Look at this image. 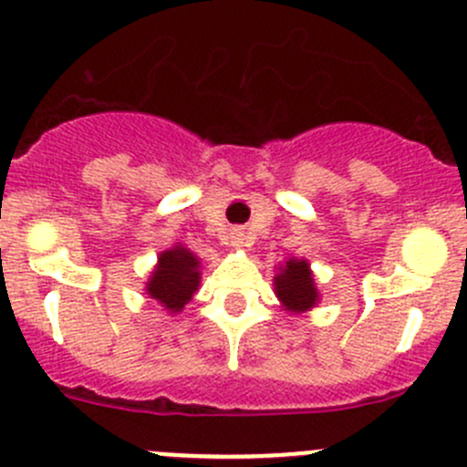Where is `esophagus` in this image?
I'll return each mask as SVG.
<instances>
[{"mask_svg":"<svg viewBox=\"0 0 467 467\" xmlns=\"http://www.w3.org/2000/svg\"><path fill=\"white\" fill-rule=\"evenodd\" d=\"M244 244H246V234L234 233L233 234V246H244Z\"/></svg>","mask_w":467,"mask_h":467,"instance_id":"obj_1","label":"esophagus"}]
</instances>
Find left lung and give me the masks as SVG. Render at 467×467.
Returning <instances> with one entry per match:
<instances>
[{
	"instance_id": "8db88e82",
	"label": "left lung",
	"mask_w": 467,
	"mask_h": 467,
	"mask_svg": "<svg viewBox=\"0 0 467 467\" xmlns=\"http://www.w3.org/2000/svg\"><path fill=\"white\" fill-rule=\"evenodd\" d=\"M275 294L286 309L305 312L317 305V286H314L312 271L305 260H289L275 277Z\"/></svg>"
}]
</instances>
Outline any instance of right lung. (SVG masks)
I'll return each instance as SVG.
<instances>
[{"label": "right lung", "instance_id": "right-lung-1", "mask_svg": "<svg viewBox=\"0 0 467 467\" xmlns=\"http://www.w3.org/2000/svg\"><path fill=\"white\" fill-rule=\"evenodd\" d=\"M199 260L187 248H171L158 257L153 275H150L146 291L150 298L158 300L171 314L181 312L199 289Z\"/></svg>", "mask_w": 467, "mask_h": 467}]
</instances>
